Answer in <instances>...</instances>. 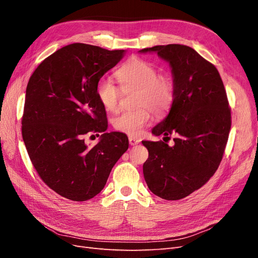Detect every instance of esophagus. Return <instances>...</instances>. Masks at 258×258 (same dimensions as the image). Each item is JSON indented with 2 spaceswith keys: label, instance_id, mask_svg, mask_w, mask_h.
Returning <instances> with one entry per match:
<instances>
[{
  "label": "esophagus",
  "instance_id": "obj_1",
  "mask_svg": "<svg viewBox=\"0 0 258 258\" xmlns=\"http://www.w3.org/2000/svg\"><path fill=\"white\" fill-rule=\"evenodd\" d=\"M140 142H141V140H140V139L135 138V137H129V143H130V145H137Z\"/></svg>",
  "mask_w": 258,
  "mask_h": 258
}]
</instances>
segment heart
<instances>
[{"label":"heart","mask_w":258,"mask_h":258,"mask_svg":"<svg viewBox=\"0 0 258 258\" xmlns=\"http://www.w3.org/2000/svg\"><path fill=\"white\" fill-rule=\"evenodd\" d=\"M121 89L110 79H101L97 84V97L106 111H118L122 91L137 90V110L124 111L113 119L114 128L131 137L142 134L151 120V111L157 116L169 111L174 101V85L167 75H157V69L140 58H132L116 73Z\"/></svg>","instance_id":"obj_1"}]
</instances>
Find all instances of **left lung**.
I'll return each mask as SVG.
<instances>
[{
  "mask_svg": "<svg viewBox=\"0 0 258 258\" xmlns=\"http://www.w3.org/2000/svg\"><path fill=\"white\" fill-rule=\"evenodd\" d=\"M139 52H156L167 61L174 85L169 114L152 129L163 139L174 135V143L142 142L148 150L145 182L162 199H183L220 166L231 126L227 95L216 68L188 46L158 45Z\"/></svg>",
  "mask_w": 258,
  "mask_h": 258,
  "instance_id": "8db88e82",
  "label": "left lung"
}]
</instances>
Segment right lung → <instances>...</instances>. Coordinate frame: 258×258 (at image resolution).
<instances>
[{"label": "right lung", "mask_w": 258, "mask_h": 258, "mask_svg": "<svg viewBox=\"0 0 258 258\" xmlns=\"http://www.w3.org/2000/svg\"><path fill=\"white\" fill-rule=\"evenodd\" d=\"M126 50L74 43L46 58L31 75L22 117V139L36 172L52 190L73 201L93 198L128 150L121 132H106L97 84ZM103 134L97 146L83 136Z\"/></svg>", "instance_id": "add662e5"}]
</instances>
